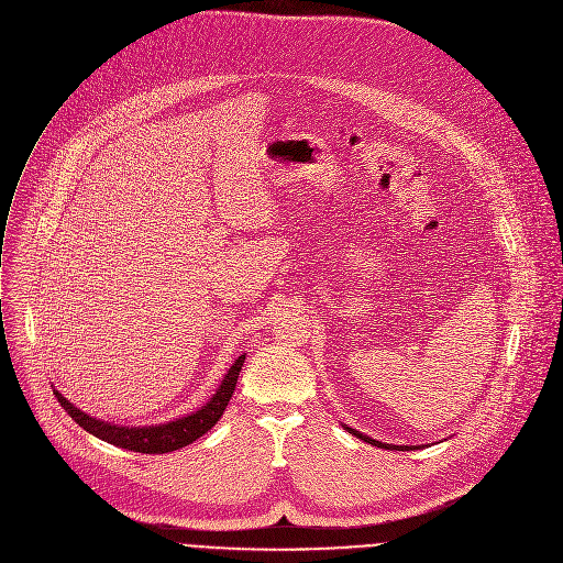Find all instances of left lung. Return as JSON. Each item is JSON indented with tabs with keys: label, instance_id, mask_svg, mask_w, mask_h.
<instances>
[{
	"label": "left lung",
	"instance_id": "left-lung-1",
	"mask_svg": "<svg viewBox=\"0 0 563 563\" xmlns=\"http://www.w3.org/2000/svg\"><path fill=\"white\" fill-rule=\"evenodd\" d=\"M353 434H357L360 439H364V441H368V443H373V445H377V448H388V451H397V448L395 445H390V443H382V441H375V439H371V437H366V434H362V432H357V430H353V428H349Z\"/></svg>",
	"mask_w": 563,
	"mask_h": 563
}]
</instances>
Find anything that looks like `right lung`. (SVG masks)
Segmentation results:
<instances>
[{
    "mask_svg": "<svg viewBox=\"0 0 563 563\" xmlns=\"http://www.w3.org/2000/svg\"><path fill=\"white\" fill-rule=\"evenodd\" d=\"M246 355H242L223 377L219 390L212 395V399L197 412L181 417L177 421L170 423H162V426H146V428H129V426H115V423H106L99 421L95 417H88L86 412H81L79 408H75L66 397H62L57 390L55 397L62 404V408L90 434L112 443V445H120L126 448V451L133 453H144V455H162V453H173L179 451V448L192 443L195 439H199L203 432H208L219 417L227 410L235 386H238V377L240 371L244 366Z\"/></svg>",
    "mask_w": 563,
    "mask_h": 563,
    "instance_id": "obj_1",
    "label": "right lung"
}]
</instances>
